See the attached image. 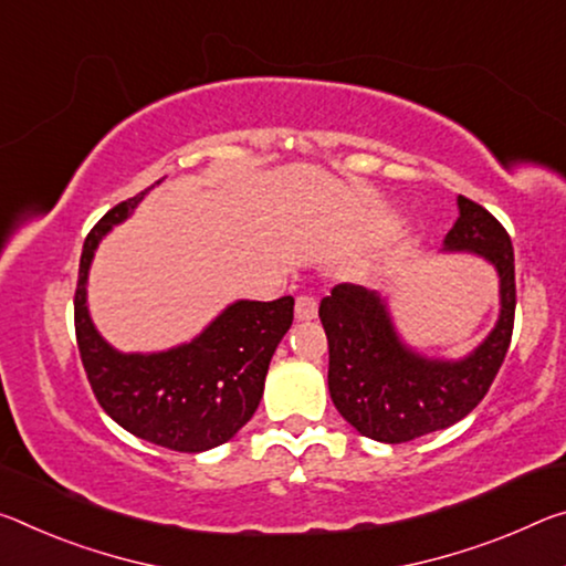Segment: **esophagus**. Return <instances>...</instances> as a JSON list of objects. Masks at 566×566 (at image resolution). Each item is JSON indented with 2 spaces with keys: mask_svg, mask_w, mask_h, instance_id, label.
<instances>
[{
  "mask_svg": "<svg viewBox=\"0 0 566 566\" xmlns=\"http://www.w3.org/2000/svg\"><path fill=\"white\" fill-rule=\"evenodd\" d=\"M294 317L300 322L315 319L317 317V300L310 297V294H300L297 304H294Z\"/></svg>",
  "mask_w": 566,
  "mask_h": 566,
  "instance_id": "obj_1",
  "label": "esophagus"
}]
</instances>
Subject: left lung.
<instances>
[{
	"label": "left lung",
	"mask_w": 566,
	"mask_h": 566,
	"mask_svg": "<svg viewBox=\"0 0 566 566\" xmlns=\"http://www.w3.org/2000/svg\"><path fill=\"white\" fill-rule=\"evenodd\" d=\"M443 251H469L496 269L499 319L459 360L426 357L402 343L388 300L360 284H337L319 304L329 345V398L349 426L380 443H406L459 423L486 396L514 332V247L476 201L459 196V219Z\"/></svg>",
	"instance_id": "obj_1"
}]
</instances>
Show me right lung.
<instances>
[{
	"label": "right lung",
	"mask_w": 566,
	"mask_h": 566,
	"mask_svg": "<svg viewBox=\"0 0 566 566\" xmlns=\"http://www.w3.org/2000/svg\"><path fill=\"white\" fill-rule=\"evenodd\" d=\"M150 188L107 211L85 239L75 290L77 347L90 388L115 423L170 451L201 453L227 443L254 416L274 349L292 327L294 300H239L191 343L164 353H120L105 343L87 310L90 264L103 237Z\"/></svg>",
	"instance_id": "right-lung-1"
}]
</instances>
